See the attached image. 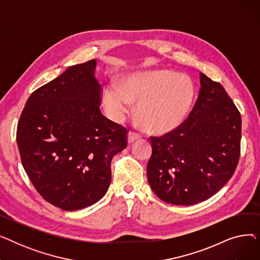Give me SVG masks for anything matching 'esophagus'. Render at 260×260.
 I'll return each mask as SVG.
<instances>
[{
    "label": "esophagus",
    "mask_w": 260,
    "mask_h": 260,
    "mask_svg": "<svg viewBox=\"0 0 260 260\" xmlns=\"http://www.w3.org/2000/svg\"><path fill=\"white\" fill-rule=\"evenodd\" d=\"M140 137H141V136H140L139 134L135 133V132H129V133H128V135H127V140H128V143L134 142L135 140L139 139Z\"/></svg>",
    "instance_id": "1"
}]
</instances>
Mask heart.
Here are the masks:
<instances>
[{
  "mask_svg": "<svg viewBox=\"0 0 260 260\" xmlns=\"http://www.w3.org/2000/svg\"><path fill=\"white\" fill-rule=\"evenodd\" d=\"M195 95L193 81L171 71L136 74L122 87L109 85L103 101L107 114L122 121L138 102L136 117L153 134H166L179 127L186 118Z\"/></svg>",
  "mask_w": 260,
  "mask_h": 260,
  "instance_id": "b5f03b06",
  "label": "heart"
}]
</instances>
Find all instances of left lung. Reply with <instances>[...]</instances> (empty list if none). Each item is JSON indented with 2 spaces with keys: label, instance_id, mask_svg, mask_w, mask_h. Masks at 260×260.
Wrapping results in <instances>:
<instances>
[{
  "label": "left lung",
  "instance_id": "left-lung-1",
  "mask_svg": "<svg viewBox=\"0 0 260 260\" xmlns=\"http://www.w3.org/2000/svg\"><path fill=\"white\" fill-rule=\"evenodd\" d=\"M197 101L182 124L151 137L147 180L154 193L176 206L216 194L233 176L240 156L241 116L223 86L200 73Z\"/></svg>",
  "mask_w": 260,
  "mask_h": 260
}]
</instances>
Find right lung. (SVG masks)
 <instances>
[{"label": "right lung", "mask_w": 260, "mask_h": 260, "mask_svg": "<svg viewBox=\"0 0 260 260\" xmlns=\"http://www.w3.org/2000/svg\"><path fill=\"white\" fill-rule=\"evenodd\" d=\"M95 64L68 67L35 90L18 123L26 174L41 196L64 211L87 208L106 194L112 159L127 145V129L100 111Z\"/></svg>", "instance_id": "add662e5"}]
</instances>
